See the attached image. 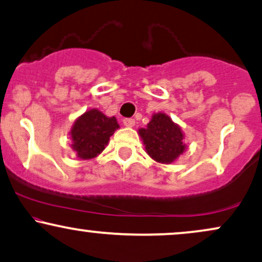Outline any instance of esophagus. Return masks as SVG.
Segmentation results:
<instances>
[{"mask_svg": "<svg viewBox=\"0 0 262 262\" xmlns=\"http://www.w3.org/2000/svg\"><path fill=\"white\" fill-rule=\"evenodd\" d=\"M123 124H124L125 127H134L135 121L133 118H124L123 119Z\"/></svg>", "mask_w": 262, "mask_h": 262, "instance_id": "esophagus-1", "label": "esophagus"}]
</instances>
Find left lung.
I'll list each match as a JSON object with an SVG mask.
<instances>
[{
    "mask_svg": "<svg viewBox=\"0 0 262 262\" xmlns=\"http://www.w3.org/2000/svg\"><path fill=\"white\" fill-rule=\"evenodd\" d=\"M139 134L146 152L160 163H172L185 150L182 129L165 113H155Z\"/></svg>",
    "mask_w": 262,
    "mask_h": 262,
    "instance_id": "1",
    "label": "left lung"
}]
</instances>
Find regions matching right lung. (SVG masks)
Masks as SVG:
<instances>
[{
  "label": "right lung",
  "instance_id": "obj_1",
  "mask_svg": "<svg viewBox=\"0 0 262 262\" xmlns=\"http://www.w3.org/2000/svg\"><path fill=\"white\" fill-rule=\"evenodd\" d=\"M118 128L116 117H107L96 108L86 111L72 127V149L79 159H94L105 150L110 137Z\"/></svg>",
  "mask_w": 262,
  "mask_h": 262
}]
</instances>
